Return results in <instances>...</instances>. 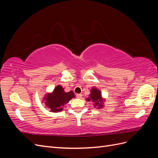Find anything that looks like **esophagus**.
<instances>
[{"label": "esophagus", "instance_id": "1", "mask_svg": "<svg viewBox=\"0 0 158 158\" xmlns=\"http://www.w3.org/2000/svg\"><path fill=\"white\" fill-rule=\"evenodd\" d=\"M82 94H76V98H82Z\"/></svg>", "mask_w": 158, "mask_h": 158}]
</instances>
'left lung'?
Wrapping results in <instances>:
<instances>
[{
	"instance_id": "left-lung-1",
	"label": "left lung",
	"mask_w": 158,
	"mask_h": 158,
	"mask_svg": "<svg viewBox=\"0 0 158 158\" xmlns=\"http://www.w3.org/2000/svg\"><path fill=\"white\" fill-rule=\"evenodd\" d=\"M89 97L86 99L88 102L92 101L94 103L95 107L98 106V108H102L103 107L102 94L98 89L92 88L91 89V94L89 95Z\"/></svg>"
}]
</instances>
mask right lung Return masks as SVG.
<instances>
[{
  "mask_svg": "<svg viewBox=\"0 0 158 158\" xmlns=\"http://www.w3.org/2000/svg\"><path fill=\"white\" fill-rule=\"evenodd\" d=\"M75 97L73 91L65 92L61 85H57L51 94H48L45 96V103L49 107L51 112H59L63 110L64 104Z\"/></svg>",
  "mask_w": 158,
  "mask_h": 158,
  "instance_id": "right-lung-1",
  "label": "right lung"
}]
</instances>
